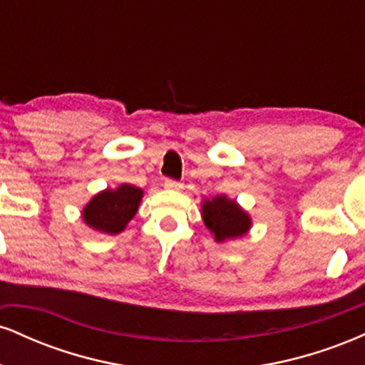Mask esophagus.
<instances>
[{
  "instance_id": "esophagus-1",
  "label": "esophagus",
  "mask_w": 365,
  "mask_h": 365,
  "mask_svg": "<svg viewBox=\"0 0 365 365\" xmlns=\"http://www.w3.org/2000/svg\"><path fill=\"white\" fill-rule=\"evenodd\" d=\"M183 185L180 182H177V180L173 178H166L165 180V188H168V190H180Z\"/></svg>"
}]
</instances>
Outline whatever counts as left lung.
Wrapping results in <instances>:
<instances>
[{
	"label": "left lung",
	"mask_w": 365,
	"mask_h": 365,
	"mask_svg": "<svg viewBox=\"0 0 365 365\" xmlns=\"http://www.w3.org/2000/svg\"><path fill=\"white\" fill-rule=\"evenodd\" d=\"M202 217L216 242L242 237L250 228V217L247 216V212L238 207L235 200L226 199L225 195L204 200Z\"/></svg>",
	"instance_id": "1"
}]
</instances>
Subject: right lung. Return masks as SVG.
<instances>
[{"label":"right lung","mask_w":365,"mask_h":365,"mask_svg":"<svg viewBox=\"0 0 365 365\" xmlns=\"http://www.w3.org/2000/svg\"><path fill=\"white\" fill-rule=\"evenodd\" d=\"M142 190L132 185H120L116 190H104L92 197L83 209V221L103 233H120L139 209Z\"/></svg>","instance_id":"1"}]
</instances>
